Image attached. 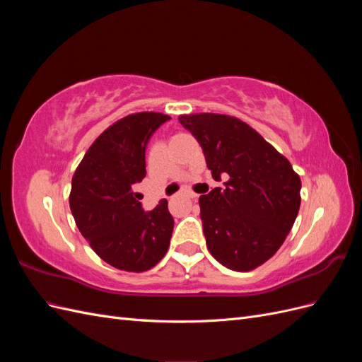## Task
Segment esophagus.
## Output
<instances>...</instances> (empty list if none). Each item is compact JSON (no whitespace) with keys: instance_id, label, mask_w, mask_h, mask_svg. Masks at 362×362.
<instances>
[{"instance_id":"esophagus-1","label":"esophagus","mask_w":362,"mask_h":362,"mask_svg":"<svg viewBox=\"0 0 362 362\" xmlns=\"http://www.w3.org/2000/svg\"><path fill=\"white\" fill-rule=\"evenodd\" d=\"M184 193H185V196H189V198H190V199H194V198H198V194H196V193H193V192H189V190H187V192H184Z\"/></svg>"}]
</instances>
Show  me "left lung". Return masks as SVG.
<instances>
[{
	"instance_id": "left-lung-1",
	"label": "left lung",
	"mask_w": 362,
	"mask_h": 362,
	"mask_svg": "<svg viewBox=\"0 0 362 362\" xmlns=\"http://www.w3.org/2000/svg\"><path fill=\"white\" fill-rule=\"evenodd\" d=\"M199 141L213 178H226L199 198L204 235L222 266L249 272L287 238L300 206V178L290 161L243 120L228 115H181Z\"/></svg>"
}]
</instances>
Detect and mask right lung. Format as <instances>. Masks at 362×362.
I'll return each instance as SVG.
<instances>
[{
    "label": "right lung",
    "instance_id": "obj_1",
    "mask_svg": "<svg viewBox=\"0 0 362 362\" xmlns=\"http://www.w3.org/2000/svg\"><path fill=\"white\" fill-rule=\"evenodd\" d=\"M168 115H128L98 137L72 177L69 206L95 254L119 270L146 272L166 255L173 231L168 201L144 211L136 185L146 175L145 149Z\"/></svg>",
    "mask_w": 362,
    "mask_h": 362
}]
</instances>
